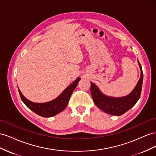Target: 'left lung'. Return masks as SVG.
I'll return each instance as SVG.
<instances>
[{"label": "left lung", "instance_id": "obj_1", "mask_svg": "<svg viewBox=\"0 0 156 156\" xmlns=\"http://www.w3.org/2000/svg\"><path fill=\"white\" fill-rule=\"evenodd\" d=\"M138 64L140 70V79L133 91L126 96L114 97L106 95L95 84L91 82V94L98 108L106 113L119 116L131 109L136 103L140 96L143 81V73L139 60Z\"/></svg>", "mask_w": 156, "mask_h": 156}]
</instances>
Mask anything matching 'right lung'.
<instances>
[{"instance_id":"right-lung-1","label":"right lung","mask_w":156,"mask_h":156,"mask_svg":"<svg viewBox=\"0 0 156 156\" xmlns=\"http://www.w3.org/2000/svg\"><path fill=\"white\" fill-rule=\"evenodd\" d=\"M80 80V78L78 77L77 79L75 80L70 86L66 87L58 97L46 103H39L30 101L22 94L19 88L18 91L22 101L30 110L42 117L49 118L54 116L65 110L69 103L71 95Z\"/></svg>"}]
</instances>
